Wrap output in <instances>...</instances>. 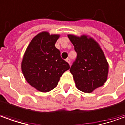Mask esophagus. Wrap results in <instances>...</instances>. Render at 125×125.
Wrapping results in <instances>:
<instances>
[{
  "instance_id": "esophagus-1",
  "label": "esophagus",
  "mask_w": 125,
  "mask_h": 125,
  "mask_svg": "<svg viewBox=\"0 0 125 125\" xmlns=\"http://www.w3.org/2000/svg\"><path fill=\"white\" fill-rule=\"evenodd\" d=\"M66 61L68 63H69V64H71V59H70L67 58L66 59Z\"/></svg>"
}]
</instances>
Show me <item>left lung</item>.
I'll use <instances>...</instances> for the list:
<instances>
[{
  "label": "left lung",
  "mask_w": 125,
  "mask_h": 125,
  "mask_svg": "<svg viewBox=\"0 0 125 125\" xmlns=\"http://www.w3.org/2000/svg\"><path fill=\"white\" fill-rule=\"evenodd\" d=\"M68 37L77 52V58L70 69L76 87L82 92H93L107 80L109 64L104 54L91 37L73 34H68Z\"/></svg>",
  "instance_id": "1"
}]
</instances>
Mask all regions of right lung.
<instances>
[{
    "instance_id": "1",
    "label": "right lung",
    "mask_w": 125,
    "mask_h": 125,
    "mask_svg": "<svg viewBox=\"0 0 125 125\" xmlns=\"http://www.w3.org/2000/svg\"><path fill=\"white\" fill-rule=\"evenodd\" d=\"M59 34L42 32L34 37L24 54L21 69L28 84L41 92H48L58 84L70 68L55 47Z\"/></svg>"
}]
</instances>
